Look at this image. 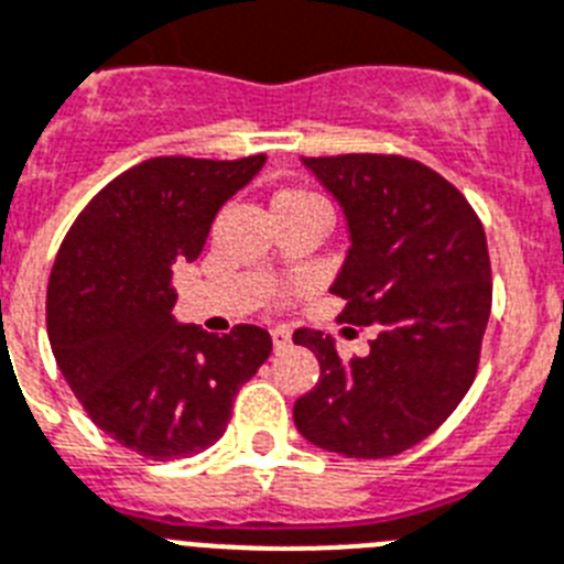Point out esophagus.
I'll use <instances>...</instances> for the list:
<instances>
[{"label": "esophagus", "instance_id": "esophagus-1", "mask_svg": "<svg viewBox=\"0 0 564 564\" xmlns=\"http://www.w3.org/2000/svg\"><path fill=\"white\" fill-rule=\"evenodd\" d=\"M271 339H273V348H276V350H285L288 345H291V330L273 328V330H271Z\"/></svg>", "mask_w": 564, "mask_h": 564}]
</instances>
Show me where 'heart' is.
<instances>
[{"label":"heart","mask_w":564,"mask_h":564,"mask_svg":"<svg viewBox=\"0 0 564 564\" xmlns=\"http://www.w3.org/2000/svg\"><path fill=\"white\" fill-rule=\"evenodd\" d=\"M316 199L314 194H305V191H282V194L273 196V205H288V202H311Z\"/></svg>","instance_id":"1"}]
</instances>
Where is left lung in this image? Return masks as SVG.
<instances>
[{"mask_svg":"<svg viewBox=\"0 0 564 564\" xmlns=\"http://www.w3.org/2000/svg\"><path fill=\"white\" fill-rule=\"evenodd\" d=\"M302 162L348 219V257L330 285L345 300L339 322L377 336L368 356L341 359L322 330L293 334L319 359L293 422L307 442L350 459L397 456L431 436L474 384L494 296L485 228L468 199L416 159Z\"/></svg>","mask_w":564,"mask_h":564,"instance_id":"obj_1","label":"left lung"}]
</instances>
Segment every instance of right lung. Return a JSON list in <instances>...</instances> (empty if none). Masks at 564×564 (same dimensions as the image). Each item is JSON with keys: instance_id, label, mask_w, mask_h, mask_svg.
Instances as JSON below:
<instances>
[{"instance_id": "add662e5", "label": "right lung", "mask_w": 564, "mask_h": 564, "mask_svg": "<svg viewBox=\"0 0 564 564\" xmlns=\"http://www.w3.org/2000/svg\"><path fill=\"white\" fill-rule=\"evenodd\" d=\"M264 153L216 162L156 156L99 191L67 230L47 282V339L94 425L144 456H194L225 433L271 334H205L173 319V268L194 262L225 202Z\"/></svg>"}]
</instances>
